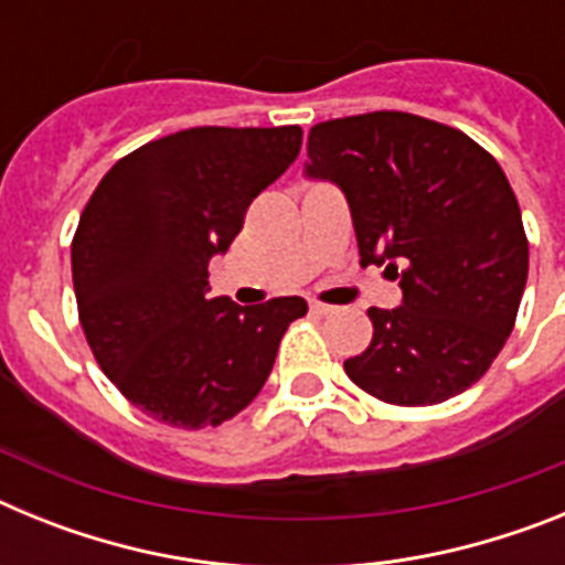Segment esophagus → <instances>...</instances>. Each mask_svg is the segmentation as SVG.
Masks as SVG:
<instances>
[{
    "mask_svg": "<svg viewBox=\"0 0 565 565\" xmlns=\"http://www.w3.org/2000/svg\"><path fill=\"white\" fill-rule=\"evenodd\" d=\"M311 311L319 313V317H328V313H333V311H337V308L326 306V302H311Z\"/></svg>",
    "mask_w": 565,
    "mask_h": 565,
    "instance_id": "esophagus-1",
    "label": "esophagus"
}]
</instances>
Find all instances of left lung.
Returning <instances> with one entry per match:
<instances>
[{"mask_svg":"<svg viewBox=\"0 0 565 565\" xmlns=\"http://www.w3.org/2000/svg\"><path fill=\"white\" fill-rule=\"evenodd\" d=\"M308 174L348 198L362 266L402 306L371 308L373 339L344 362L379 402L427 407L478 382L515 328L529 239L507 174L461 129L379 109L311 127Z\"/></svg>","mask_w":565,"mask_h":565,"instance_id":"obj_1","label":"left lung"}]
</instances>
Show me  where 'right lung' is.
<instances>
[{"instance_id":"add662e5","label":"right lung","mask_w":565,"mask_h":565,"mask_svg":"<svg viewBox=\"0 0 565 565\" xmlns=\"http://www.w3.org/2000/svg\"><path fill=\"white\" fill-rule=\"evenodd\" d=\"M299 147L297 124L183 129L124 154L84 206L70 254L78 322L98 367L154 422L201 430L237 416L308 313L302 297H209V259Z\"/></svg>"}]
</instances>
